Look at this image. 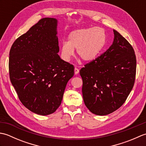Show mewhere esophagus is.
Here are the masks:
<instances>
[{"label": "esophagus", "mask_w": 146, "mask_h": 146, "mask_svg": "<svg viewBox=\"0 0 146 146\" xmlns=\"http://www.w3.org/2000/svg\"><path fill=\"white\" fill-rule=\"evenodd\" d=\"M74 71H75V75H77V74L79 73V70L76 67L75 68V70H74Z\"/></svg>", "instance_id": "obj_1"}]
</instances>
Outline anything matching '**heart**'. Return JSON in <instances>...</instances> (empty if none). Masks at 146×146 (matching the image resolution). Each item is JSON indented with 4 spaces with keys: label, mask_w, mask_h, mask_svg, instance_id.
Masks as SVG:
<instances>
[{
    "label": "heart",
    "mask_w": 146,
    "mask_h": 146,
    "mask_svg": "<svg viewBox=\"0 0 146 146\" xmlns=\"http://www.w3.org/2000/svg\"><path fill=\"white\" fill-rule=\"evenodd\" d=\"M107 35L100 27H88L73 31L68 37V42L64 41L60 47L61 57L68 62L76 52L82 60L90 62L98 56L106 43Z\"/></svg>",
    "instance_id": "obj_1"
}]
</instances>
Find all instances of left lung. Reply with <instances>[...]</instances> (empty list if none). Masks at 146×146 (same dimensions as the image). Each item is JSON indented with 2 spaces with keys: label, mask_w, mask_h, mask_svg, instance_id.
<instances>
[{
  "label": "left lung",
  "mask_w": 146,
  "mask_h": 146,
  "mask_svg": "<svg viewBox=\"0 0 146 146\" xmlns=\"http://www.w3.org/2000/svg\"><path fill=\"white\" fill-rule=\"evenodd\" d=\"M112 44L80 71L86 107L97 115H106L125 102L134 84L136 58L130 43L113 29Z\"/></svg>",
  "instance_id": "obj_1"
}]
</instances>
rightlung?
<instances>
[{"mask_svg":"<svg viewBox=\"0 0 146 146\" xmlns=\"http://www.w3.org/2000/svg\"><path fill=\"white\" fill-rule=\"evenodd\" d=\"M58 20L43 18L18 38L9 52L10 80L21 103L41 115L54 113L61 105L72 64L61 60Z\"/></svg>","mask_w":146,"mask_h":146,"instance_id":"obj_1","label":"right lung"}]
</instances>
